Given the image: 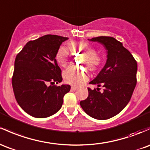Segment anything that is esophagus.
I'll return each instance as SVG.
<instances>
[{
	"label": "esophagus",
	"mask_w": 150,
	"mask_h": 150,
	"mask_svg": "<svg viewBox=\"0 0 150 150\" xmlns=\"http://www.w3.org/2000/svg\"><path fill=\"white\" fill-rule=\"evenodd\" d=\"M71 90H78V88H77V87H75V86H72Z\"/></svg>",
	"instance_id": "esophagus-1"
}]
</instances>
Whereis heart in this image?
<instances>
[{
  "instance_id": "b5f03b06",
  "label": "heart",
  "mask_w": 150,
  "mask_h": 150,
  "mask_svg": "<svg viewBox=\"0 0 150 150\" xmlns=\"http://www.w3.org/2000/svg\"><path fill=\"white\" fill-rule=\"evenodd\" d=\"M70 46L72 49L84 52L81 57V65L88 66L90 70L95 71L99 67L101 63V57L95 52L93 47L85 42L75 43L71 42ZM55 60L60 66L65 67L69 60V51L65 47L61 46L58 48L55 54ZM63 78L65 83L72 85H80L88 79V73L86 70H81L77 67H70L63 73Z\"/></svg>"
}]
</instances>
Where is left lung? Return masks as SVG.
<instances>
[{
    "instance_id": "1",
    "label": "left lung",
    "mask_w": 150,
    "mask_h": 150,
    "mask_svg": "<svg viewBox=\"0 0 150 150\" xmlns=\"http://www.w3.org/2000/svg\"><path fill=\"white\" fill-rule=\"evenodd\" d=\"M106 49L107 61L97 77L90 82L98 88H88V97L80 101L84 111L97 120H108L120 113L128 104L137 84V64L122 43L112 37L100 36L89 40ZM103 85V93L98 90Z\"/></svg>"
}]
</instances>
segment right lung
<instances>
[{
	"label": "right lung",
	"instance_id": "add662e5",
	"mask_svg": "<svg viewBox=\"0 0 150 150\" xmlns=\"http://www.w3.org/2000/svg\"><path fill=\"white\" fill-rule=\"evenodd\" d=\"M68 38L46 35L26 43L16 57L12 85L21 108L37 118L50 117L61 108L69 85L49 84L62 82L61 70L55 54Z\"/></svg>",
	"mask_w": 150,
	"mask_h": 150
}]
</instances>
